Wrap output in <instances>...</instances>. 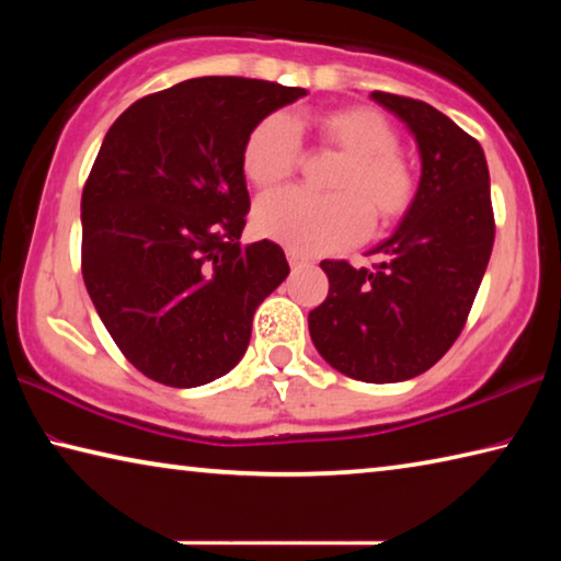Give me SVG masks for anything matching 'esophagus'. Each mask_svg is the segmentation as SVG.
Returning <instances> with one entry per match:
<instances>
[{"instance_id":"esophagus-1","label":"esophagus","mask_w":561,"mask_h":561,"mask_svg":"<svg viewBox=\"0 0 561 561\" xmlns=\"http://www.w3.org/2000/svg\"><path fill=\"white\" fill-rule=\"evenodd\" d=\"M287 260H289V264H291V270H297V267H304V264H309V260L304 257L301 252H294V250L287 252Z\"/></svg>"}]
</instances>
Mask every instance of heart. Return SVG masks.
Listing matches in <instances>:
<instances>
[{
    "label": "heart",
    "instance_id": "heart-1",
    "mask_svg": "<svg viewBox=\"0 0 561 561\" xmlns=\"http://www.w3.org/2000/svg\"><path fill=\"white\" fill-rule=\"evenodd\" d=\"M319 140L346 156L334 180L336 195L319 197L297 187L277 190L254 205V230L301 254L336 252L364 240L378 225H391L411 210L417 193L413 165L401 153V136L383 113L348 106L319 113ZM301 163L294 123L274 113L250 130L242 146V173L257 187L287 180Z\"/></svg>",
    "mask_w": 561,
    "mask_h": 561
}]
</instances>
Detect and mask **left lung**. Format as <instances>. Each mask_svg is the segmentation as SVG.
<instances>
[{
    "mask_svg": "<svg viewBox=\"0 0 561 561\" xmlns=\"http://www.w3.org/2000/svg\"><path fill=\"white\" fill-rule=\"evenodd\" d=\"M421 150V183L371 270L324 260L329 297L309 334L329 366L366 383L408 381L445 356L468 321L495 242L488 160L478 140L428 103L374 91Z\"/></svg>",
    "mask_w": 561,
    "mask_h": 561,
    "instance_id": "1",
    "label": "left lung"
}]
</instances>
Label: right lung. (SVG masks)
<instances>
[{
	"instance_id": "obj_1",
	"label": "right lung",
	"mask_w": 561,
	"mask_h": 561,
	"mask_svg": "<svg viewBox=\"0 0 561 561\" xmlns=\"http://www.w3.org/2000/svg\"><path fill=\"white\" fill-rule=\"evenodd\" d=\"M307 96L242 76L150 93L116 118L81 195V272L103 327L140 374L173 388L225 376L252 317L287 279L282 247H242V146Z\"/></svg>"
}]
</instances>
